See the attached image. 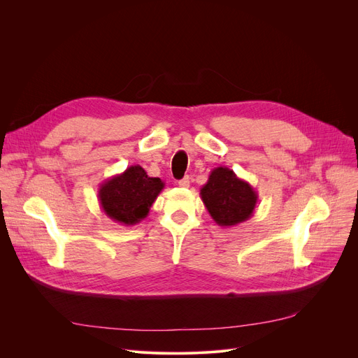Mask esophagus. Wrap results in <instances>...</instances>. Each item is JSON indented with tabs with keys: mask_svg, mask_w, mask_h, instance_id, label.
Returning a JSON list of instances; mask_svg holds the SVG:
<instances>
[{
	"mask_svg": "<svg viewBox=\"0 0 358 358\" xmlns=\"http://www.w3.org/2000/svg\"><path fill=\"white\" fill-rule=\"evenodd\" d=\"M178 185L182 187V189H189V187H190V177H184L182 180H180Z\"/></svg>",
	"mask_w": 358,
	"mask_h": 358,
	"instance_id": "34e87169",
	"label": "esophagus"
}]
</instances>
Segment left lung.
<instances>
[{
  "label": "left lung",
  "instance_id": "8db88e82",
  "mask_svg": "<svg viewBox=\"0 0 358 358\" xmlns=\"http://www.w3.org/2000/svg\"><path fill=\"white\" fill-rule=\"evenodd\" d=\"M200 197L212 219L223 228L248 220L258 203L254 187L228 166H217L200 189Z\"/></svg>",
  "mask_w": 358,
  "mask_h": 358
}]
</instances>
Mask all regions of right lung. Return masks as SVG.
Returning <instances> with one entry per match:
<instances>
[{"instance_id":"right-lung-1","label":"right lung","mask_w":358,"mask_h":358,"mask_svg":"<svg viewBox=\"0 0 358 358\" xmlns=\"http://www.w3.org/2000/svg\"><path fill=\"white\" fill-rule=\"evenodd\" d=\"M164 187L161 178L149 177L141 165H131L100 184L99 201L107 217L131 227L148 216Z\"/></svg>"}]
</instances>
